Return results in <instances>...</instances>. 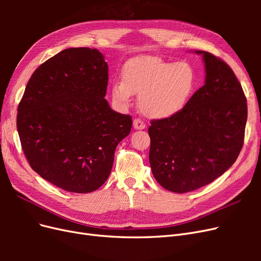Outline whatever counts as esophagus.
Returning <instances> with one entry per match:
<instances>
[{
    "mask_svg": "<svg viewBox=\"0 0 261 261\" xmlns=\"http://www.w3.org/2000/svg\"><path fill=\"white\" fill-rule=\"evenodd\" d=\"M133 125H134V128H135V129L146 128V124L141 120H139V118H135V120H134V122H133Z\"/></svg>",
    "mask_w": 261,
    "mask_h": 261,
    "instance_id": "1",
    "label": "esophagus"
}]
</instances>
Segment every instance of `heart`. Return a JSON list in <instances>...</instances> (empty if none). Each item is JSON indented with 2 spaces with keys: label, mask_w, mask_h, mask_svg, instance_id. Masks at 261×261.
Here are the masks:
<instances>
[{
  "label": "heart",
  "mask_w": 261,
  "mask_h": 261,
  "mask_svg": "<svg viewBox=\"0 0 261 261\" xmlns=\"http://www.w3.org/2000/svg\"><path fill=\"white\" fill-rule=\"evenodd\" d=\"M196 76L186 62H170L161 58H139L125 65L122 82L112 85L114 101L130 105L133 93L138 94V106L151 118H168L184 108L193 92Z\"/></svg>",
  "instance_id": "b5f03b06"
}]
</instances>
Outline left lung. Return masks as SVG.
<instances>
[{
	"instance_id": "8db88e82",
	"label": "left lung",
	"mask_w": 261,
	"mask_h": 261,
	"mask_svg": "<svg viewBox=\"0 0 261 261\" xmlns=\"http://www.w3.org/2000/svg\"><path fill=\"white\" fill-rule=\"evenodd\" d=\"M204 85L178 113L151 121L149 162L163 188L188 193L218 178L241 152L247 121L246 97L232 68L206 51Z\"/></svg>"
}]
</instances>
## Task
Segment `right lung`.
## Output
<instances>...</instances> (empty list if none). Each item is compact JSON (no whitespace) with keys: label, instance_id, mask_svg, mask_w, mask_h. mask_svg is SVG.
Here are the masks:
<instances>
[{"label":"right lung","instance_id":"obj_1","mask_svg":"<svg viewBox=\"0 0 261 261\" xmlns=\"http://www.w3.org/2000/svg\"><path fill=\"white\" fill-rule=\"evenodd\" d=\"M108 70L97 49H65L35 70L18 105L17 130L31 169L66 192L103 185L117 145L130 133L132 116L105 99Z\"/></svg>","mask_w":261,"mask_h":261}]
</instances>
